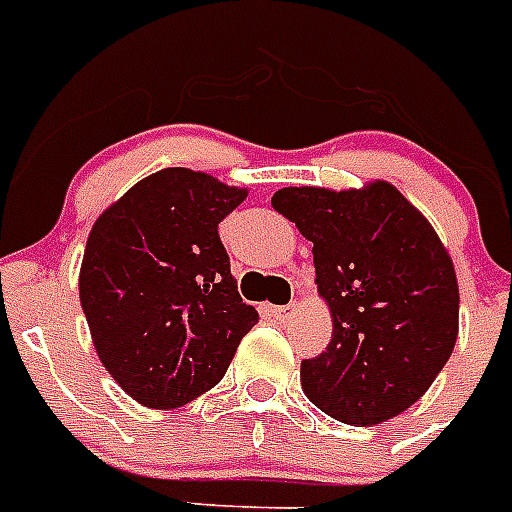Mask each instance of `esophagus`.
<instances>
[{
  "label": "esophagus",
  "mask_w": 512,
  "mask_h": 512,
  "mask_svg": "<svg viewBox=\"0 0 512 512\" xmlns=\"http://www.w3.org/2000/svg\"><path fill=\"white\" fill-rule=\"evenodd\" d=\"M270 312H273V317H276L278 322H283V320H289V317L294 315L296 307H294V304H278V307H273Z\"/></svg>",
  "instance_id": "34e87169"
}]
</instances>
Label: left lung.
I'll return each mask as SVG.
<instances>
[{"instance_id": "8db88e82", "label": "left lung", "mask_w": 512, "mask_h": 512, "mask_svg": "<svg viewBox=\"0 0 512 512\" xmlns=\"http://www.w3.org/2000/svg\"><path fill=\"white\" fill-rule=\"evenodd\" d=\"M273 208L312 242L328 349L302 362L317 409L372 427L414 406L458 338V278L432 223L390 182L362 190L283 187Z\"/></svg>"}]
</instances>
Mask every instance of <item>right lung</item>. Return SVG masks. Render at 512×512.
<instances>
[{"label": "right lung", "instance_id": "right-lung-1", "mask_svg": "<svg viewBox=\"0 0 512 512\" xmlns=\"http://www.w3.org/2000/svg\"><path fill=\"white\" fill-rule=\"evenodd\" d=\"M247 190L192 169L145 176L96 218L80 304L96 354L148 409H176L226 375L257 317L231 276L218 223Z\"/></svg>", "mask_w": 512, "mask_h": 512}]
</instances>
